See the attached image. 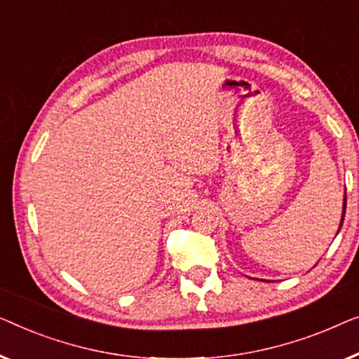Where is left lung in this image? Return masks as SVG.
I'll return each mask as SVG.
<instances>
[{
    "label": "left lung",
    "instance_id": "8db88e82",
    "mask_svg": "<svg viewBox=\"0 0 359 359\" xmlns=\"http://www.w3.org/2000/svg\"><path fill=\"white\" fill-rule=\"evenodd\" d=\"M345 210H346V195L343 196V211H341V219H340V226H338L337 234H338V232H340V229H341V224H343V219H345Z\"/></svg>",
    "mask_w": 359,
    "mask_h": 359
}]
</instances>
